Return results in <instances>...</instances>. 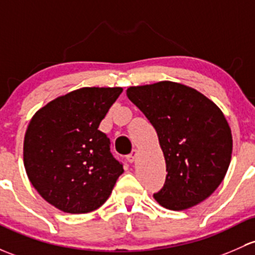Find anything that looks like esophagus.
Returning <instances> with one entry per match:
<instances>
[{
    "instance_id": "1",
    "label": "esophagus",
    "mask_w": 255,
    "mask_h": 255,
    "mask_svg": "<svg viewBox=\"0 0 255 255\" xmlns=\"http://www.w3.org/2000/svg\"><path fill=\"white\" fill-rule=\"evenodd\" d=\"M136 155H138V151H136V150H133L132 154H129V155H128V156H127L128 162H130V163L134 162L135 159H136Z\"/></svg>"
}]
</instances>
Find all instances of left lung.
<instances>
[{"instance_id":"1","label":"left lung","mask_w":255,"mask_h":255,"mask_svg":"<svg viewBox=\"0 0 255 255\" xmlns=\"http://www.w3.org/2000/svg\"><path fill=\"white\" fill-rule=\"evenodd\" d=\"M127 96L156 130L166 181L154 198L170 210H186L210 197L231 162V128L221 110L179 83L129 87Z\"/></svg>"}]
</instances>
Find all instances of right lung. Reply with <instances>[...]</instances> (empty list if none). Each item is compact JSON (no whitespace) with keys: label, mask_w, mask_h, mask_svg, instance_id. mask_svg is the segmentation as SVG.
I'll list each match as a JSON object with an SVG mask.
<instances>
[{"label":"right lung","mask_w":255,"mask_h":255,"mask_svg":"<svg viewBox=\"0 0 255 255\" xmlns=\"http://www.w3.org/2000/svg\"><path fill=\"white\" fill-rule=\"evenodd\" d=\"M122 88H80L37 110L26 128L23 160L37 193L68 214L96 210L111 194L123 166L98 129Z\"/></svg>","instance_id":"right-lung-1"}]
</instances>
